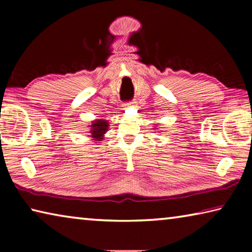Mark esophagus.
<instances>
[{
    "instance_id": "obj_1",
    "label": "esophagus",
    "mask_w": 252,
    "mask_h": 252,
    "mask_svg": "<svg viewBox=\"0 0 252 252\" xmlns=\"http://www.w3.org/2000/svg\"><path fill=\"white\" fill-rule=\"evenodd\" d=\"M135 102L134 101H127L126 103V105H132V104H134Z\"/></svg>"
}]
</instances>
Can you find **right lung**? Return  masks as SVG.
Returning a JSON list of instances; mask_svg holds the SVG:
<instances>
[{"mask_svg": "<svg viewBox=\"0 0 252 252\" xmlns=\"http://www.w3.org/2000/svg\"><path fill=\"white\" fill-rule=\"evenodd\" d=\"M91 127H92L91 130L92 138L96 139V141H101V139H103L102 136H103L106 130H108V122H105L103 120H96L93 122Z\"/></svg>", "mask_w": 252, "mask_h": 252, "instance_id": "add662e5", "label": "right lung"}]
</instances>
